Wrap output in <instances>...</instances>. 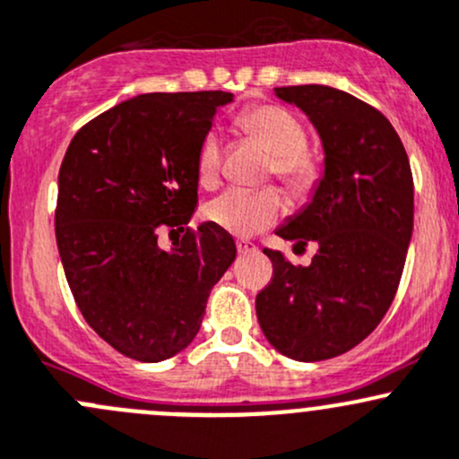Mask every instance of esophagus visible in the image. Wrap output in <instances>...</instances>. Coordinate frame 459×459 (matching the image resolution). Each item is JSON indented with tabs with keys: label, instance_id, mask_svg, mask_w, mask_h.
Masks as SVG:
<instances>
[{
	"label": "esophagus",
	"instance_id": "obj_1",
	"mask_svg": "<svg viewBox=\"0 0 459 459\" xmlns=\"http://www.w3.org/2000/svg\"><path fill=\"white\" fill-rule=\"evenodd\" d=\"M236 249H238L240 256H245V254H256L258 247L254 243H249V240H236Z\"/></svg>",
	"mask_w": 459,
	"mask_h": 459
}]
</instances>
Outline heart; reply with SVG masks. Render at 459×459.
Instances as JSON below:
<instances>
[{
	"instance_id": "heart-1",
	"label": "heart",
	"mask_w": 459,
	"mask_h": 459,
	"mask_svg": "<svg viewBox=\"0 0 459 459\" xmlns=\"http://www.w3.org/2000/svg\"><path fill=\"white\" fill-rule=\"evenodd\" d=\"M245 132L256 136L273 154L272 174L287 183L294 192H309L320 177L316 159L305 150V127L290 110L281 106H258L240 115ZM223 163V145L216 132H210L198 150V181L203 186H214L219 181ZM285 210V198L276 187L263 190H240L231 187L210 201L205 214L214 225L234 236H252L256 231L276 223Z\"/></svg>"
}]
</instances>
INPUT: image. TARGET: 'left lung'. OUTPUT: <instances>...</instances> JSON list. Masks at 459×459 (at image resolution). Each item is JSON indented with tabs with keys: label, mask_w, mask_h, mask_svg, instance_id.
<instances>
[{
	"label": "left lung",
	"mask_w": 459,
	"mask_h": 459,
	"mask_svg": "<svg viewBox=\"0 0 459 459\" xmlns=\"http://www.w3.org/2000/svg\"><path fill=\"white\" fill-rule=\"evenodd\" d=\"M318 130L325 174L307 207L276 234L305 247L309 267L273 249L272 282L256 316L273 349L300 362L349 351L385 318L413 234V177L398 132L382 112L329 86L273 88Z\"/></svg>",
	"instance_id": "left-lung-1"
}]
</instances>
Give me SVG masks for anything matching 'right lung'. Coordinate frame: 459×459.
I'll return each mask as SVG.
<instances>
[{
  "instance_id": "obj_1",
  "label": "right lung",
  "mask_w": 459,
  "mask_h": 459,
  "mask_svg": "<svg viewBox=\"0 0 459 459\" xmlns=\"http://www.w3.org/2000/svg\"><path fill=\"white\" fill-rule=\"evenodd\" d=\"M231 92H150L94 117L59 169L55 234L86 323L132 360L159 362L195 340L210 291L236 258L219 225L186 230L198 150ZM184 236L165 253L158 234Z\"/></svg>"
}]
</instances>
